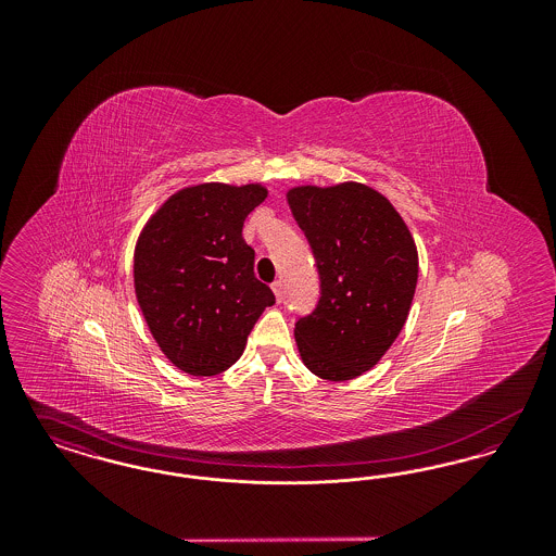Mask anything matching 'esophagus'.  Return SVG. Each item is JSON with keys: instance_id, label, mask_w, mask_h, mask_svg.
Wrapping results in <instances>:
<instances>
[{"instance_id": "34e87169", "label": "esophagus", "mask_w": 556, "mask_h": 556, "mask_svg": "<svg viewBox=\"0 0 556 556\" xmlns=\"http://www.w3.org/2000/svg\"><path fill=\"white\" fill-rule=\"evenodd\" d=\"M270 288H273V293H275L277 302H281V300H283V281H281V279H277Z\"/></svg>"}]
</instances>
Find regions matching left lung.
I'll use <instances>...</instances> for the list:
<instances>
[{
	"instance_id": "8db88e82",
	"label": "left lung",
	"mask_w": 556,
	"mask_h": 556,
	"mask_svg": "<svg viewBox=\"0 0 556 556\" xmlns=\"http://www.w3.org/2000/svg\"><path fill=\"white\" fill-rule=\"evenodd\" d=\"M288 204L320 275L317 308L293 329L300 358L320 379H354L381 361L408 318L415 239L392 202L365 184L291 187Z\"/></svg>"
}]
</instances>
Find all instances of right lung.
<instances>
[{
    "label": "right lung",
    "instance_id": "obj_1",
    "mask_svg": "<svg viewBox=\"0 0 556 556\" xmlns=\"http://www.w3.org/2000/svg\"><path fill=\"white\" fill-rule=\"evenodd\" d=\"M268 195L263 184H198L173 193L143 225L132 256L139 308L162 354L187 375L238 363L275 295L254 277L243 220Z\"/></svg>",
    "mask_w": 556,
    "mask_h": 556
}]
</instances>
